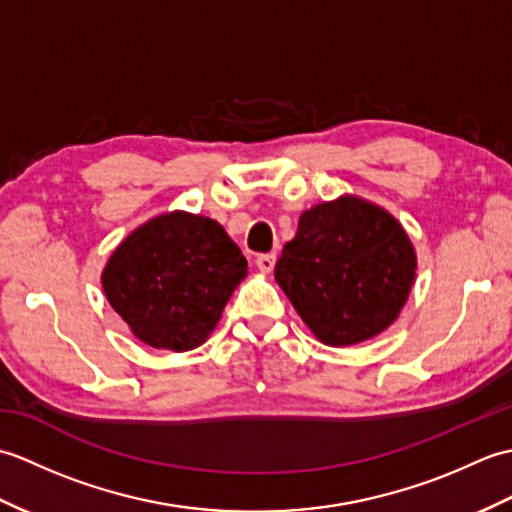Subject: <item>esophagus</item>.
Here are the masks:
<instances>
[{"instance_id":"esophagus-1","label":"esophagus","mask_w":512,"mask_h":512,"mask_svg":"<svg viewBox=\"0 0 512 512\" xmlns=\"http://www.w3.org/2000/svg\"><path fill=\"white\" fill-rule=\"evenodd\" d=\"M255 264H257V268H259V270H262V273H270V270H273V268H275V264H277V255H275V253L257 255Z\"/></svg>"}]
</instances>
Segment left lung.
<instances>
[{
    "instance_id": "obj_1",
    "label": "left lung",
    "mask_w": 512,
    "mask_h": 512,
    "mask_svg": "<svg viewBox=\"0 0 512 512\" xmlns=\"http://www.w3.org/2000/svg\"><path fill=\"white\" fill-rule=\"evenodd\" d=\"M416 277V253L387 211L358 198L312 206L284 246L275 279L328 345L372 339L396 321Z\"/></svg>"
}]
</instances>
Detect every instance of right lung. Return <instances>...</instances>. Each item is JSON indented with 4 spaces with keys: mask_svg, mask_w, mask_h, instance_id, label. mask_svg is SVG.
Here are the masks:
<instances>
[{
    "mask_svg": "<svg viewBox=\"0 0 512 512\" xmlns=\"http://www.w3.org/2000/svg\"><path fill=\"white\" fill-rule=\"evenodd\" d=\"M246 273L242 250L215 220L169 213L114 250L103 290L140 341L187 352L204 343Z\"/></svg>",
    "mask_w": 512,
    "mask_h": 512,
    "instance_id": "obj_1",
    "label": "right lung"
}]
</instances>
